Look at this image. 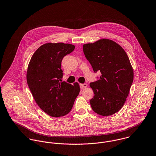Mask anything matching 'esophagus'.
Returning a JSON list of instances; mask_svg holds the SVG:
<instances>
[{
    "instance_id": "34e87169",
    "label": "esophagus",
    "mask_w": 156,
    "mask_h": 156,
    "mask_svg": "<svg viewBox=\"0 0 156 156\" xmlns=\"http://www.w3.org/2000/svg\"><path fill=\"white\" fill-rule=\"evenodd\" d=\"M87 85L86 83H83V84H80V88L82 89H83V88H85V87H87Z\"/></svg>"
}]
</instances>
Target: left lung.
<instances>
[{"mask_svg":"<svg viewBox=\"0 0 156 156\" xmlns=\"http://www.w3.org/2000/svg\"><path fill=\"white\" fill-rule=\"evenodd\" d=\"M83 52L99 80L91 82L92 110L101 115L118 112L124 105L133 80V71L125 50L112 40L103 39L83 44Z\"/></svg>","mask_w":156,"mask_h":156,"instance_id":"1","label":"left lung"}]
</instances>
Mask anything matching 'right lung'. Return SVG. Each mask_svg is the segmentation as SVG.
<instances>
[{"label":"right lung","instance_id":"obj_1","mask_svg":"<svg viewBox=\"0 0 156 156\" xmlns=\"http://www.w3.org/2000/svg\"><path fill=\"white\" fill-rule=\"evenodd\" d=\"M74 48L69 43H45L33 54L28 64L27 82L32 95L43 111L54 117L69 113L80 92L78 83L61 82L62 60Z\"/></svg>","mask_w":156,"mask_h":156}]
</instances>
